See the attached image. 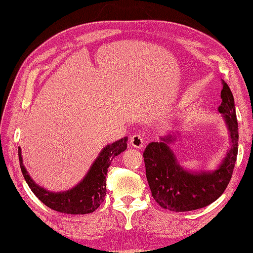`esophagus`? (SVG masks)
<instances>
[{
  "label": "esophagus",
  "instance_id": "obj_1",
  "mask_svg": "<svg viewBox=\"0 0 253 253\" xmlns=\"http://www.w3.org/2000/svg\"><path fill=\"white\" fill-rule=\"evenodd\" d=\"M129 143H131L135 149H142L143 147V138L141 135L139 134H135L133 135L131 138H129Z\"/></svg>",
  "mask_w": 253,
  "mask_h": 253
}]
</instances>
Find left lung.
Masks as SVG:
<instances>
[{
	"label": "left lung",
	"instance_id": "1",
	"mask_svg": "<svg viewBox=\"0 0 253 253\" xmlns=\"http://www.w3.org/2000/svg\"><path fill=\"white\" fill-rule=\"evenodd\" d=\"M221 114L230 138V145L220 164L213 170H189L183 168L170 148L179 134L171 133L151 142L143 152L145 173L152 196L164 209L186 212L209 206L224 193L231 179L237 156L239 126L234 98L228 84L221 80Z\"/></svg>",
	"mask_w": 253,
	"mask_h": 253
}]
</instances>
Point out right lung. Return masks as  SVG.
<instances>
[{
	"label": "right lung",
	"instance_id": "1",
	"mask_svg": "<svg viewBox=\"0 0 253 253\" xmlns=\"http://www.w3.org/2000/svg\"><path fill=\"white\" fill-rule=\"evenodd\" d=\"M127 137L104 147L99 153L87 173L72 189L62 192H51L36 183L23 164L19 147V160L23 176L34 194L48 208L66 214H86L94 212L104 201L106 194V173L112 160L126 150Z\"/></svg>",
	"mask_w": 253,
	"mask_h": 253
}]
</instances>
